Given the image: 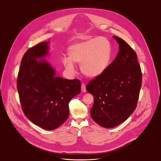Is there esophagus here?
<instances>
[{
    "label": "esophagus",
    "instance_id": "esophagus-1",
    "mask_svg": "<svg viewBox=\"0 0 161 161\" xmlns=\"http://www.w3.org/2000/svg\"><path fill=\"white\" fill-rule=\"evenodd\" d=\"M81 91H82V92H83V93H85L86 92V86H85V85L83 84V83L81 85Z\"/></svg>",
    "mask_w": 161,
    "mask_h": 161
}]
</instances>
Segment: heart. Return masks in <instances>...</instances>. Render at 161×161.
Returning <instances> with one entry per match:
<instances>
[{
  "label": "heart",
  "mask_w": 161,
  "mask_h": 161,
  "mask_svg": "<svg viewBox=\"0 0 161 161\" xmlns=\"http://www.w3.org/2000/svg\"><path fill=\"white\" fill-rule=\"evenodd\" d=\"M69 58H63L65 69L74 73L75 65L80 64V70L86 76L97 78L108 69L111 57V47L104 37H96L71 45L68 49Z\"/></svg>",
  "instance_id": "b5f03b06"
}]
</instances>
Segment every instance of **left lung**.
<instances>
[{"label": "left lung", "instance_id": "8db88e82", "mask_svg": "<svg viewBox=\"0 0 161 161\" xmlns=\"http://www.w3.org/2000/svg\"><path fill=\"white\" fill-rule=\"evenodd\" d=\"M113 37L119 45L116 58L103 75L86 87L94 96L91 117L104 128L116 127L130 116L136 108L142 83L136 53L122 39Z\"/></svg>", "mask_w": 161, "mask_h": 161}]
</instances>
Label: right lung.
Returning <instances> with one entry per match:
<instances>
[{
  "label": "right lung",
  "mask_w": 161,
  "mask_h": 161,
  "mask_svg": "<svg viewBox=\"0 0 161 161\" xmlns=\"http://www.w3.org/2000/svg\"><path fill=\"white\" fill-rule=\"evenodd\" d=\"M49 42H41L22 58L17 88L22 110L34 124L45 130L62 125L69 114V103L81 92L79 80L56 76V71L44 58L49 55Z\"/></svg>",
  "instance_id": "obj_1"
}]
</instances>
